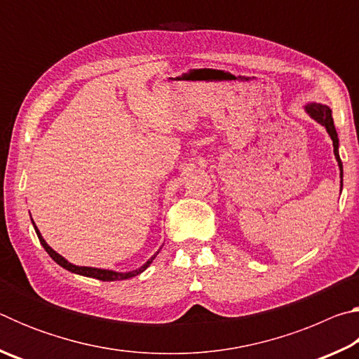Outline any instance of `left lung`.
<instances>
[{
  "label": "left lung",
  "instance_id": "8db88e82",
  "mask_svg": "<svg viewBox=\"0 0 359 359\" xmlns=\"http://www.w3.org/2000/svg\"><path fill=\"white\" fill-rule=\"evenodd\" d=\"M306 112L311 115V117L318 121L320 125H323L327 135L331 136L332 139V145H334V156H336L337 160V165L340 169V190H342V177H344V169H342V161H340V156H339V137H337V131H336V126H334V120H332V114H331V109L325 106V104H318V102H311V104H307L306 107Z\"/></svg>",
  "mask_w": 359,
  "mask_h": 359
}]
</instances>
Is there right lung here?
<instances>
[{
    "label": "right lung",
    "mask_w": 359,
    "mask_h": 359,
    "mask_svg": "<svg viewBox=\"0 0 359 359\" xmlns=\"http://www.w3.org/2000/svg\"><path fill=\"white\" fill-rule=\"evenodd\" d=\"M33 222V220H32ZM33 226H34V231L36 234H38L39 238V242L41 245L46 248V252L50 255V258L55 261L57 264H60L62 267H65V269H68L69 272H74V274H79V276H85V277H93V278H98V280H102V282H114V280H126V278H131V277H136L141 274V272H144L147 267L151 264V261L155 259V257L158 255V252L151 257L147 263H145L144 266L139 267V269L136 271H131V272H115V271H109V269H98V267H88V266H76L69 263L68 259H65L62 255L57 253L53 248H50L47 245V242L44 241V238H42L38 226H36L34 222H33Z\"/></svg>",
    "instance_id": "1"
}]
</instances>
